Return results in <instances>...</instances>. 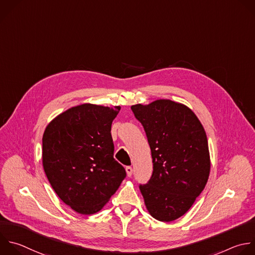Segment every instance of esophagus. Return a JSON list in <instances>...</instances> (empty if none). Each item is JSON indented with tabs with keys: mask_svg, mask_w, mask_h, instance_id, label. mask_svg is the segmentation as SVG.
<instances>
[{
	"mask_svg": "<svg viewBox=\"0 0 255 255\" xmlns=\"http://www.w3.org/2000/svg\"><path fill=\"white\" fill-rule=\"evenodd\" d=\"M125 170H126L127 176H128V177H131V175H132V172H133V170H132V167H130V166H127V167L125 168Z\"/></svg>",
	"mask_w": 255,
	"mask_h": 255,
	"instance_id": "esophagus-1",
	"label": "esophagus"
}]
</instances>
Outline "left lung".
<instances>
[{"instance_id": "8db88e82", "label": "left lung", "mask_w": 255, "mask_h": 255, "mask_svg": "<svg viewBox=\"0 0 255 255\" xmlns=\"http://www.w3.org/2000/svg\"><path fill=\"white\" fill-rule=\"evenodd\" d=\"M131 109L144 127L152 154V176L139 186L146 208L159 221H173L190 209L207 183L205 130L190 108L169 99Z\"/></svg>"}]
</instances>
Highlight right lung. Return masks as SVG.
Segmentation results:
<instances>
[{
  "label": "right lung",
  "mask_w": 255,
  "mask_h": 255,
  "mask_svg": "<svg viewBox=\"0 0 255 255\" xmlns=\"http://www.w3.org/2000/svg\"><path fill=\"white\" fill-rule=\"evenodd\" d=\"M120 109L78 105L55 117L44 131L45 174L59 198L80 214L100 211L126 177L113 157L111 136Z\"/></svg>",
  "instance_id": "1"
}]
</instances>
